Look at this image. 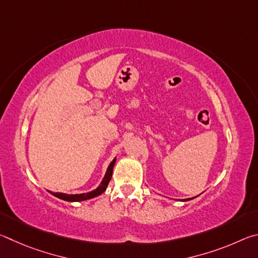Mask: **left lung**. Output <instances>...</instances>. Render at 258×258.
Masks as SVG:
<instances>
[{"label":"left lung","instance_id":"1","mask_svg":"<svg viewBox=\"0 0 258 258\" xmlns=\"http://www.w3.org/2000/svg\"><path fill=\"white\" fill-rule=\"evenodd\" d=\"M192 199H194V198H192ZM186 200H191V199H184V200H182V202H186Z\"/></svg>","mask_w":258,"mask_h":258}]
</instances>
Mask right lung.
<instances>
[{
    "label": "right lung",
    "mask_w": 258,
    "mask_h": 258,
    "mask_svg": "<svg viewBox=\"0 0 258 258\" xmlns=\"http://www.w3.org/2000/svg\"><path fill=\"white\" fill-rule=\"evenodd\" d=\"M116 163V158H113V160L110 163V165L108 166V169L106 172V175H104L103 180L100 183V185L97 187V189L90 192H86V194H80V195H67V194H61V192H51L54 197L66 200V202H83V200H87V199H92L94 197H98L101 194H103L106 191L107 186L109 184V182L111 180L112 176V169H113V165Z\"/></svg>",
    "instance_id": "right-lung-1"
}]
</instances>
